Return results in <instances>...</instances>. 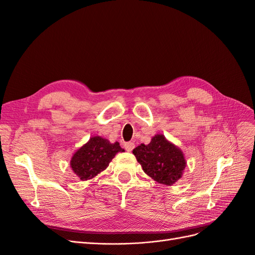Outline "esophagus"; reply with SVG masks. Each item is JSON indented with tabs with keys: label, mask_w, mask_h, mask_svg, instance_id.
<instances>
[{
	"label": "esophagus",
	"mask_w": 255,
	"mask_h": 255,
	"mask_svg": "<svg viewBox=\"0 0 255 255\" xmlns=\"http://www.w3.org/2000/svg\"><path fill=\"white\" fill-rule=\"evenodd\" d=\"M135 147V143L134 142H126L125 143V148L128 152L133 151V148Z\"/></svg>",
	"instance_id": "34e87169"
}]
</instances>
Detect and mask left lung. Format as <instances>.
I'll list each match as a JSON object with an SVG mask.
<instances>
[{"label": "left lung", "mask_w": 255, "mask_h": 255, "mask_svg": "<svg viewBox=\"0 0 255 255\" xmlns=\"http://www.w3.org/2000/svg\"><path fill=\"white\" fill-rule=\"evenodd\" d=\"M133 154L146 175L165 186L178 181L187 165L183 152L162 134L152 137L148 144L135 147Z\"/></svg>", "instance_id": "obj_1"}]
</instances>
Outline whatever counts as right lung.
Segmentation results:
<instances>
[{
	"instance_id": "right-lung-1",
	"label": "right lung",
	"mask_w": 255,
	"mask_h": 255,
	"mask_svg": "<svg viewBox=\"0 0 255 255\" xmlns=\"http://www.w3.org/2000/svg\"><path fill=\"white\" fill-rule=\"evenodd\" d=\"M119 152L125 150L118 141L111 143L101 136H93L75 152L69 164L79 179L89 180L107 169Z\"/></svg>"
}]
</instances>
